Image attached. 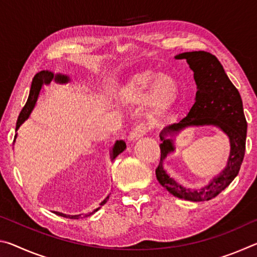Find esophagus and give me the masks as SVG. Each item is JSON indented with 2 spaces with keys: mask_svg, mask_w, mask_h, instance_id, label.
<instances>
[{
  "mask_svg": "<svg viewBox=\"0 0 257 257\" xmlns=\"http://www.w3.org/2000/svg\"><path fill=\"white\" fill-rule=\"evenodd\" d=\"M147 132V125L145 123H139L137 124L136 127H135L132 133L129 134V137L128 139L130 142H134V141H137V139H139L141 137L144 136V135L146 134Z\"/></svg>",
  "mask_w": 257,
  "mask_h": 257,
  "instance_id": "esophagus-1",
  "label": "esophagus"
}]
</instances>
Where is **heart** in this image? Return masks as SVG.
Segmentation results:
<instances>
[{"label": "heart", "mask_w": 257, "mask_h": 257, "mask_svg": "<svg viewBox=\"0 0 257 257\" xmlns=\"http://www.w3.org/2000/svg\"><path fill=\"white\" fill-rule=\"evenodd\" d=\"M178 92L176 80L169 75L146 70L130 78L121 92V98L127 103H141L150 94V105L155 112L167 108Z\"/></svg>", "instance_id": "1"}]
</instances>
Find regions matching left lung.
I'll return each instance as SVG.
<instances>
[{"label":"left lung","instance_id":"left-lung-1","mask_svg":"<svg viewBox=\"0 0 257 257\" xmlns=\"http://www.w3.org/2000/svg\"><path fill=\"white\" fill-rule=\"evenodd\" d=\"M186 60L194 72L197 85L194 105L187 116L178 123L165 127L160 134L161 159L156 168V179L169 193L178 198L191 202H204L217 196L227 188L240 170L246 149L247 122L243 114L242 101L238 89L225 73L222 64L205 51L185 52L175 56ZM196 125H214L227 135L230 142V155L227 167L201 190H190L181 186L163 169V161L174 151L173 137L181 130Z\"/></svg>","mask_w":257,"mask_h":257}]
</instances>
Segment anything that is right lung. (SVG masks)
I'll return each mask as SVG.
<instances>
[{"label": "right lung", "mask_w": 257, "mask_h": 257, "mask_svg": "<svg viewBox=\"0 0 257 257\" xmlns=\"http://www.w3.org/2000/svg\"><path fill=\"white\" fill-rule=\"evenodd\" d=\"M52 80H54L56 82H59V84H67V82L70 80L69 79V77L66 75H61V73H58V75H54L52 71L49 70H43L37 72L36 75H35L34 79L32 81V87H30V92H29V96L27 102H26L25 106L23 107V110H21L20 114L18 116V121H17V125H16V130H18L19 127L21 124H23L24 121L27 120L29 118L30 113L34 110L35 105H36V102L38 99V95L41 93V89L43 85H49ZM17 137V135H16ZM16 137H15V141H16ZM14 141V142H15ZM125 150V143L123 141H116L114 146H113V149L111 151V159L114 160L116 156H118L120 153H122V152ZM108 196L104 199V201L99 204V205L103 206L104 204L107 202ZM99 206L96 210H94V212L92 213H88V214H78V215H67V214H63V213H60V212H54L55 214H58L60 216H63V217H68V219H81V217H86V216H89L92 215L93 213H95L96 211H98Z\"/></svg>", "instance_id": "add662e5"}]
</instances>
